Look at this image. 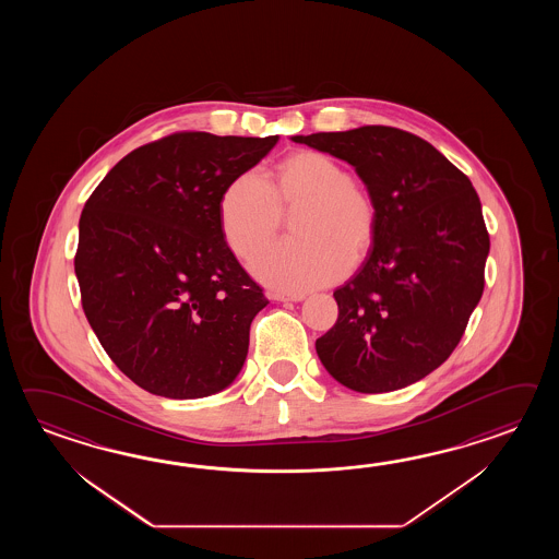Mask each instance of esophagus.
I'll use <instances>...</instances> for the list:
<instances>
[{"mask_svg": "<svg viewBox=\"0 0 559 559\" xmlns=\"http://www.w3.org/2000/svg\"><path fill=\"white\" fill-rule=\"evenodd\" d=\"M304 294H294V296H289V294H270V299H274V301H301L304 299Z\"/></svg>", "mask_w": 559, "mask_h": 559, "instance_id": "1", "label": "esophagus"}]
</instances>
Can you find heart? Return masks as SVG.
Segmentation results:
<instances>
[{
  "label": "heart",
  "mask_w": 559,
  "mask_h": 559,
  "mask_svg": "<svg viewBox=\"0 0 559 559\" xmlns=\"http://www.w3.org/2000/svg\"><path fill=\"white\" fill-rule=\"evenodd\" d=\"M299 205L294 231L301 238L275 241L250 267L274 289L304 294L333 284L369 250L376 234V207L352 183L340 162L320 152H299L277 167L274 183L251 169L227 186L219 202V226L229 250L248 258L274 238L282 210Z\"/></svg>",
  "instance_id": "obj_1"
}]
</instances>
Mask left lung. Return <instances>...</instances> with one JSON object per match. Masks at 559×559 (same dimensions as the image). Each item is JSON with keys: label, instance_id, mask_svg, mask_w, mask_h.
Masks as SVG:
<instances>
[{"label": "left lung", "instance_id": "obj_1", "mask_svg": "<svg viewBox=\"0 0 559 559\" xmlns=\"http://www.w3.org/2000/svg\"><path fill=\"white\" fill-rule=\"evenodd\" d=\"M292 142L347 162L376 207L373 248L333 292L337 321L316 342L323 368L359 393L416 383L450 357L484 294L489 236L472 181L431 143L397 128Z\"/></svg>", "mask_w": 559, "mask_h": 559}]
</instances>
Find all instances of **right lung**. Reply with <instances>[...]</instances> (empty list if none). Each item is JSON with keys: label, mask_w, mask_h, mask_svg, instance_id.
Segmentation results:
<instances>
[{"label": "right lung", "mask_w": 559, "mask_h": 559, "mask_svg": "<svg viewBox=\"0 0 559 559\" xmlns=\"http://www.w3.org/2000/svg\"><path fill=\"white\" fill-rule=\"evenodd\" d=\"M277 135L183 131L109 169L80 217L75 275L107 356L145 392L198 400L229 388L270 301L222 234L219 202Z\"/></svg>", "instance_id": "obj_1"}]
</instances>
